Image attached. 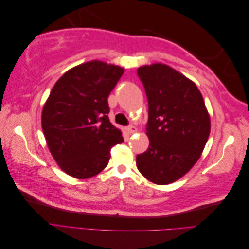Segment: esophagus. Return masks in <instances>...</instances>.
<instances>
[{"mask_svg": "<svg viewBox=\"0 0 249 249\" xmlns=\"http://www.w3.org/2000/svg\"><path fill=\"white\" fill-rule=\"evenodd\" d=\"M125 130L127 131V133H130V134H133V133H135L137 131V129L136 127H135L134 125H129V126H126L125 127Z\"/></svg>", "mask_w": 249, "mask_h": 249, "instance_id": "1", "label": "esophagus"}]
</instances>
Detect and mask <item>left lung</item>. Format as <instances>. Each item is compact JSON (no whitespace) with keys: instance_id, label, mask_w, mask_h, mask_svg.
Returning <instances> with one entry per match:
<instances>
[{"instance_id":"1","label":"left lung","mask_w":249,"mask_h":249,"mask_svg":"<svg viewBox=\"0 0 249 249\" xmlns=\"http://www.w3.org/2000/svg\"><path fill=\"white\" fill-rule=\"evenodd\" d=\"M137 74L148 102L149 146L137 155V168L150 182H176L197 162L211 123L197 86L166 64L141 66Z\"/></svg>"}]
</instances>
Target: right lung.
Segmentation results:
<instances>
[{"label":"right lung","mask_w":249,"mask_h":249,"mask_svg":"<svg viewBox=\"0 0 249 249\" xmlns=\"http://www.w3.org/2000/svg\"><path fill=\"white\" fill-rule=\"evenodd\" d=\"M124 72L93 60L67 71L53 87L41 125L52 156L67 175L96 176L108 165L111 147L124 142L108 117L109 94Z\"/></svg>","instance_id":"right-lung-1"}]
</instances>
